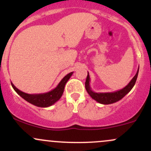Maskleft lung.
<instances>
[{"label":"left lung","instance_id":"1","mask_svg":"<svg viewBox=\"0 0 151 151\" xmlns=\"http://www.w3.org/2000/svg\"><path fill=\"white\" fill-rule=\"evenodd\" d=\"M138 71H139V67H138V70H137L136 75L133 77V79L130 81V82L125 87L123 88L122 89L113 91V92H94V91H92L91 89V86H90V77L89 72H88L85 82L86 90L89 94V96L99 103L102 104H114L115 102L119 101L122 98H124L132 89L133 86L136 84L137 77H138Z\"/></svg>","mask_w":151,"mask_h":151}]
</instances>
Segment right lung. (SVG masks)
<instances>
[{"label": "right lung", "instance_id": "add662e5", "mask_svg": "<svg viewBox=\"0 0 151 151\" xmlns=\"http://www.w3.org/2000/svg\"><path fill=\"white\" fill-rule=\"evenodd\" d=\"M73 72L67 74L65 77H64L63 79L60 81L58 85L55 88V89L48 91L47 93H33V94H30L23 92V91L19 90L18 88H16L14 86V84L11 82V85L13 88L16 91L17 93L20 95L22 99L27 101L29 103L32 104L38 107H49L50 106L53 105L54 104L56 103L57 101L61 98L62 93L64 92L65 86L66 83L70 79V78L72 77Z\"/></svg>", "mask_w": 151, "mask_h": 151}]
</instances>
